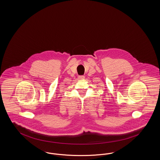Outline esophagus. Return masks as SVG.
<instances>
[{"label":"esophagus","instance_id":"34e87169","mask_svg":"<svg viewBox=\"0 0 160 160\" xmlns=\"http://www.w3.org/2000/svg\"><path fill=\"white\" fill-rule=\"evenodd\" d=\"M84 78H85V77L84 76H78V78L79 80H83Z\"/></svg>","mask_w":160,"mask_h":160}]
</instances>
